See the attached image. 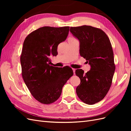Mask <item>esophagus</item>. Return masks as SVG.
Masks as SVG:
<instances>
[{
  "label": "esophagus",
  "mask_w": 131,
  "mask_h": 131,
  "mask_svg": "<svg viewBox=\"0 0 131 131\" xmlns=\"http://www.w3.org/2000/svg\"><path fill=\"white\" fill-rule=\"evenodd\" d=\"M72 69H73V73H74V74H75V69H74V68H72Z\"/></svg>",
  "instance_id": "esophagus-1"
}]
</instances>
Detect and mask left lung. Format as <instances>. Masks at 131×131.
Instances as JSON below:
<instances>
[{
    "label": "left lung",
    "mask_w": 131,
    "mask_h": 131,
    "mask_svg": "<svg viewBox=\"0 0 131 131\" xmlns=\"http://www.w3.org/2000/svg\"><path fill=\"white\" fill-rule=\"evenodd\" d=\"M70 31L80 41V56L91 66L86 73L81 69L75 71L81 81L77 94L85 103L92 105L105 97L112 85L115 70L112 46L105 33L98 28L71 27Z\"/></svg>",
    "instance_id": "obj_1"
}]
</instances>
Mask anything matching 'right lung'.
I'll use <instances>...</instances> for the list:
<instances>
[{
	"mask_svg": "<svg viewBox=\"0 0 131 131\" xmlns=\"http://www.w3.org/2000/svg\"><path fill=\"white\" fill-rule=\"evenodd\" d=\"M69 31V26L43 27L28 35L23 42L22 76L31 95L42 104L56 101L63 86L74 74L68 66L50 65L51 58L57 56L58 45L66 40Z\"/></svg>",
	"mask_w": 131,
	"mask_h": 131,
	"instance_id": "1",
	"label": "right lung"
}]
</instances>
